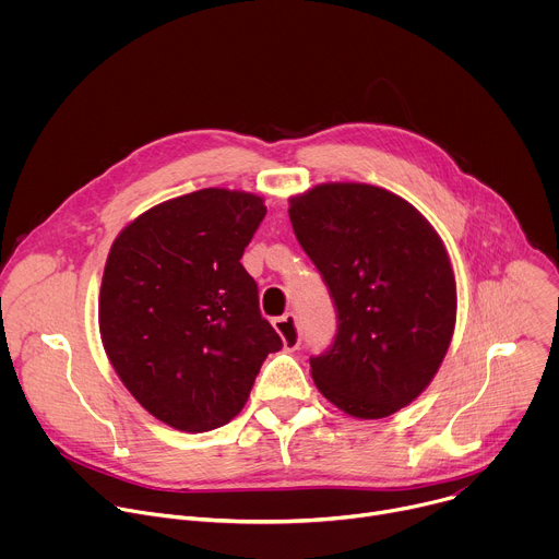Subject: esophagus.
I'll list each match as a JSON object with an SVG mask.
<instances>
[{"instance_id":"1","label":"esophagus","mask_w":559,"mask_h":559,"mask_svg":"<svg viewBox=\"0 0 559 559\" xmlns=\"http://www.w3.org/2000/svg\"><path fill=\"white\" fill-rule=\"evenodd\" d=\"M274 330L283 338L285 349H298V345H300V328H298V321H296V313L289 311V313H283L281 318H276Z\"/></svg>"}]
</instances>
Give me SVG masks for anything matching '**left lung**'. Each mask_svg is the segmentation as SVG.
<instances>
[{
    "mask_svg": "<svg viewBox=\"0 0 559 559\" xmlns=\"http://www.w3.org/2000/svg\"><path fill=\"white\" fill-rule=\"evenodd\" d=\"M289 221L338 311L334 345L309 360L318 391L360 420L412 405L455 328L442 238L409 201L367 183H321L292 197Z\"/></svg>",
    "mask_w": 559,
    "mask_h": 559,
    "instance_id": "obj_1",
    "label": "left lung"
}]
</instances>
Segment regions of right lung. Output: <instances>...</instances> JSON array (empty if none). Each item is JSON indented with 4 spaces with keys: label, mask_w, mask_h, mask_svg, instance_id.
<instances>
[{
    "label": "right lung",
    "mask_w": 559,
    "mask_h": 559,
    "mask_svg": "<svg viewBox=\"0 0 559 559\" xmlns=\"http://www.w3.org/2000/svg\"><path fill=\"white\" fill-rule=\"evenodd\" d=\"M265 212L252 192L205 188L150 207L110 248L104 349L134 401L173 429L227 425L267 354L283 347L241 265Z\"/></svg>",
    "instance_id": "right-lung-1"
}]
</instances>
